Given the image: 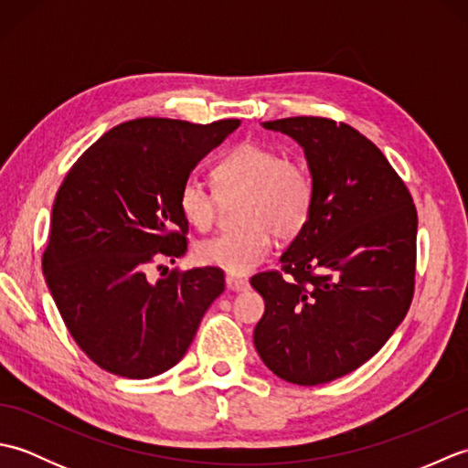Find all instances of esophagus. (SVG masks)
I'll return each mask as SVG.
<instances>
[{
  "instance_id": "esophagus-1",
  "label": "esophagus",
  "mask_w": 468,
  "mask_h": 468,
  "mask_svg": "<svg viewBox=\"0 0 468 468\" xmlns=\"http://www.w3.org/2000/svg\"><path fill=\"white\" fill-rule=\"evenodd\" d=\"M225 282H227V287H229V290H233V292H245V290H250V282H247V280H241V277L227 275V277H225Z\"/></svg>"
}]
</instances>
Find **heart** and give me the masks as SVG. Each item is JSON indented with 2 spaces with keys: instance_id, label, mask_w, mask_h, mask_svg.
<instances>
[{
  "instance_id": "heart-1",
  "label": "heart",
  "mask_w": 468,
  "mask_h": 468,
  "mask_svg": "<svg viewBox=\"0 0 468 468\" xmlns=\"http://www.w3.org/2000/svg\"><path fill=\"white\" fill-rule=\"evenodd\" d=\"M215 191L186 178L178 191V208L188 225L208 231L221 201L239 198L241 227L197 243L203 265L243 275L260 265L271 247V235L287 241L303 231L314 211V176L300 158L282 156L275 148L243 143L225 153L211 168Z\"/></svg>"
}]
</instances>
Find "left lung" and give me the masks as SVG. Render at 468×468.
I'll return each instance as SVG.
<instances>
[{"label": "left lung", "mask_w": 468, "mask_h": 468, "mask_svg": "<svg viewBox=\"0 0 468 468\" xmlns=\"http://www.w3.org/2000/svg\"><path fill=\"white\" fill-rule=\"evenodd\" d=\"M263 126L302 144L315 201L282 270L251 277L265 300L253 344L282 380L325 384L370 360L409 312L419 215L380 148L350 124L295 116Z\"/></svg>", "instance_id": "obj_1"}]
</instances>
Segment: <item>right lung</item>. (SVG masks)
<instances>
[{
  "instance_id": "right-lung-1",
  "label": "right lung",
  "mask_w": 468,
  "mask_h": 468,
  "mask_svg": "<svg viewBox=\"0 0 468 468\" xmlns=\"http://www.w3.org/2000/svg\"><path fill=\"white\" fill-rule=\"evenodd\" d=\"M237 126L136 118L98 138L59 185L42 270L69 335L102 370L136 380L171 370L223 293L218 267L156 283L148 267L186 253L178 191Z\"/></svg>"
}]
</instances>
